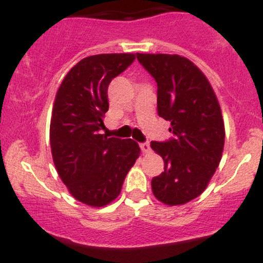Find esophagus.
<instances>
[{
  "label": "esophagus",
  "mask_w": 263,
  "mask_h": 263,
  "mask_svg": "<svg viewBox=\"0 0 263 263\" xmlns=\"http://www.w3.org/2000/svg\"><path fill=\"white\" fill-rule=\"evenodd\" d=\"M140 149H142L143 153H148V152H149V149H151L149 143H148V142L140 143Z\"/></svg>",
  "instance_id": "esophagus-1"
}]
</instances>
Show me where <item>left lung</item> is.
Instances as JSON below:
<instances>
[{
    "mask_svg": "<svg viewBox=\"0 0 263 263\" xmlns=\"http://www.w3.org/2000/svg\"><path fill=\"white\" fill-rule=\"evenodd\" d=\"M157 83L158 116L170 121L173 137L151 142L163 158V171L152 179L156 198L168 206L197 198L209 185L225 142L221 108L203 72L179 54L137 53Z\"/></svg>",
    "mask_w": 263,
    "mask_h": 263,
    "instance_id": "obj_1",
    "label": "left lung"
}]
</instances>
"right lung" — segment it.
Returning <instances> with one entry per match:
<instances>
[{
  "instance_id": "1",
  "label": "right lung",
  "mask_w": 263,
  "mask_h": 263,
  "mask_svg": "<svg viewBox=\"0 0 263 263\" xmlns=\"http://www.w3.org/2000/svg\"><path fill=\"white\" fill-rule=\"evenodd\" d=\"M134 60L133 53L85 57L57 90L49 128L52 157L71 196L88 206L112 202L139 157L140 148L133 139L100 134L108 111V85Z\"/></svg>"
}]
</instances>
